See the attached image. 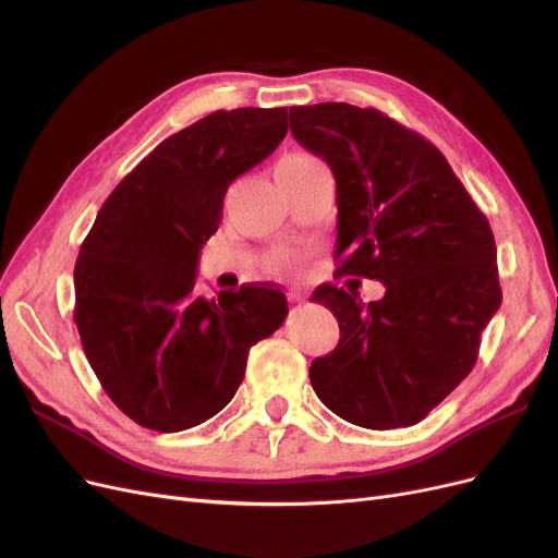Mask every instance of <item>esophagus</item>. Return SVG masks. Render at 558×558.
<instances>
[{"label": "esophagus", "mask_w": 558, "mask_h": 558, "mask_svg": "<svg viewBox=\"0 0 558 558\" xmlns=\"http://www.w3.org/2000/svg\"><path fill=\"white\" fill-rule=\"evenodd\" d=\"M305 298H307V291H305V289H291V291H289V300H291V302H302Z\"/></svg>", "instance_id": "obj_1"}]
</instances>
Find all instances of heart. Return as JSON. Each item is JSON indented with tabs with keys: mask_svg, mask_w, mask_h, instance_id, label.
<instances>
[{
	"mask_svg": "<svg viewBox=\"0 0 558 558\" xmlns=\"http://www.w3.org/2000/svg\"><path fill=\"white\" fill-rule=\"evenodd\" d=\"M293 156H305V154H293ZM300 263H302V253L293 248H279L272 256V267L277 272H291V269H295Z\"/></svg>",
	"mask_w": 558,
	"mask_h": 558,
	"instance_id": "heart-1",
	"label": "heart"
}]
</instances>
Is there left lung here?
<instances>
[{
    "mask_svg": "<svg viewBox=\"0 0 558 558\" xmlns=\"http://www.w3.org/2000/svg\"><path fill=\"white\" fill-rule=\"evenodd\" d=\"M291 132L337 183V275L386 289L367 305L332 283L314 291L340 324L310 367L314 391L349 424L414 426L470 375L500 307L492 226L440 150L377 109L291 107Z\"/></svg>",
    "mask_w": 558,
    "mask_h": 558,
    "instance_id": "obj_1",
    "label": "left lung"
}]
</instances>
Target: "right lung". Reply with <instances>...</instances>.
<instances>
[{"instance_id": "add662e5", "label": "right lung", "mask_w": 558, "mask_h": 558, "mask_svg": "<svg viewBox=\"0 0 558 558\" xmlns=\"http://www.w3.org/2000/svg\"><path fill=\"white\" fill-rule=\"evenodd\" d=\"M286 107L214 111L158 144L116 185L74 267L83 351L116 408L179 433L221 412L248 349L289 307L281 291L197 293V260L223 216L228 185L289 132Z\"/></svg>"}]
</instances>
